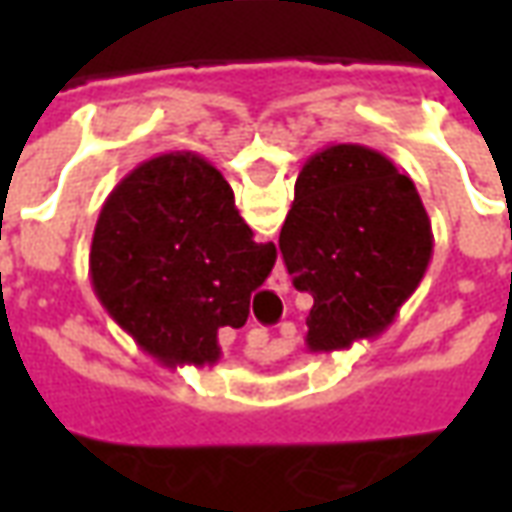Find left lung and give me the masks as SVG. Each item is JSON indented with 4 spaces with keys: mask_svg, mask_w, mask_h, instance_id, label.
I'll return each mask as SVG.
<instances>
[{
    "mask_svg": "<svg viewBox=\"0 0 512 512\" xmlns=\"http://www.w3.org/2000/svg\"><path fill=\"white\" fill-rule=\"evenodd\" d=\"M279 252L296 290L312 296L307 348L332 354L395 321L428 271L433 230L414 180L348 142L301 167Z\"/></svg>",
    "mask_w": 512,
    "mask_h": 512,
    "instance_id": "1",
    "label": "left lung"
}]
</instances>
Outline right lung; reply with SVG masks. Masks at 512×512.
I'll return each instance as SVG.
<instances>
[{"instance_id": "1", "label": "right lung", "mask_w": 512, "mask_h": 512, "mask_svg": "<svg viewBox=\"0 0 512 512\" xmlns=\"http://www.w3.org/2000/svg\"><path fill=\"white\" fill-rule=\"evenodd\" d=\"M230 183L189 150L131 169L106 197L90 246L95 296L164 365H216L219 329H241L274 268Z\"/></svg>"}]
</instances>
